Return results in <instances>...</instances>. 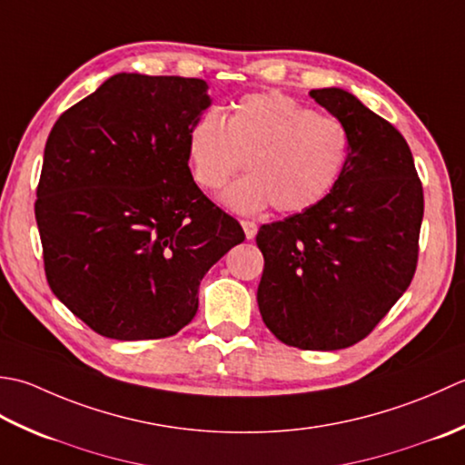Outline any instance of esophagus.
Here are the masks:
<instances>
[{
	"instance_id": "34e87169",
	"label": "esophagus",
	"mask_w": 465,
	"mask_h": 465,
	"mask_svg": "<svg viewBox=\"0 0 465 465\" xmlns=\"http://www.w3.org/2000/svg\"><path fill=\"white\" fill-rule=\"evenodd\" d=\"M241 224H242V231H244V234H246V239H254V236H257V223H252V221H241Z\"/></svg>"
}]
</instances>
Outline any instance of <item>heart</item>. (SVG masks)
<instances>
[{
  "mask_svg": "<svg viewBox=\"0 0 465 465\" xmlns=\"http://www.w3.org/2000/svg\"><path fill=\"white\" fill-rule=\"evenodd\" d=\"M186 156L198 184L216 191L241 173L251 176L226 188L223 203L239 213L274 204L297 214L333 191L349 156V134L341 120L315 114L279 92L249 94L231 104L224 120L206 110L186 134Z\"/></svg>",
  "mask_w": 465,
  "mask_h": 465,
  "instance_id": "heart-1",
  "label": "heart"
}]
</instances>
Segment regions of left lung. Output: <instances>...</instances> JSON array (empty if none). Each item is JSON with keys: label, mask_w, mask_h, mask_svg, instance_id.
<instances>
[{"label": "left lung", "mask_w": 465, "mask_h": 465, "mask_svg": "<svg viewBox=\"0 0 465 465\" xmlns=\"http://www.w3.org/2000/svg\"><path fill=\"white\" fill-rule=\"evenodd\" d=\"M309 96L347 128L349 156L323 201L262 224L257 301L285 345L335 351L365 339L418 267L423 188L405 138L341 88Z\"/></svg>", "instance_id": "left-lung-1"}]
</instances>
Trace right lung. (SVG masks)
I'll return each instance as SVG.
<instances>
[{"label":"right lung","instance_id":"obj_1","mask_svg":"<svg viewBox=\"0 0 465 465\" xmlns=\"http://www.w3.org/2000/svg\"><path fill=\"white\" fill-rule=\"evenodd\" d=\"M206 90L198 78L116 74L47 136L35 201L45 277L104 337L176 335L208 269L244 241L188 168Z\"/></svg>","mask_w":465,"mask_h":465}]
</instances>
